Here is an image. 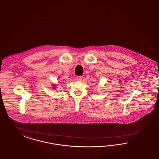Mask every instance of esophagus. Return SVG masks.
Segmentation results:
<instances>
[{
	"label": "esophagus",
	"mask_w": 159,
	"mask_h": 159,
	"mask_svg": "<svg viewBox=\"0 0 159 159\" xmlns=\"http://www.w3.org/2000/svg\"><path fill=\"white\" fill-rule=\"evenodd\" d=\"M82 76H79V77H77V80H78V81H81V80H82Z\"/></svg>",
	"instance_id": "obj_1"
}]
</instances>
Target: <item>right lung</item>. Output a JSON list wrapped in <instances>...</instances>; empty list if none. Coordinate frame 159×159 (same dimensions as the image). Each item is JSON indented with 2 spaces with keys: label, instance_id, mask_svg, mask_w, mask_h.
<instances>
[{
  "label": "right lung",
  "instance_id": "1",
  "mask_svg": "<svg viewBox=\"0 0 159 159\" xmlns=\"http://www.w3.org/2000/svg\"><path fill=\"white\" fill-rule=\"evenodd\" d=\"M55 85H55V84H53V89H56V87H55Z\"/></svg>",
  "mask_w": 159,
  "mask_h": 159
}]
</instances>
